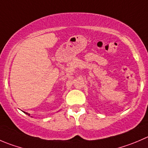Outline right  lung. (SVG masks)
I'll list each match as a JSON object with an SVG mask.
<instances>
[{
  "label": "right lung",
  "instance_id": "right-lung-1",
  "mask_svg": "<svg viewBox=\"0 0 148 148\" xmlns=\"http://www.w3.org/2000/svg\"><path fill=\"white\" fill-rule=\"evenodd\" d=\"M26 114H27V115H28V116H29V114H27V113H26Z\"/></svg>",
  "mask_w": 148,
  "mask_h": 148
}]
</instances>
